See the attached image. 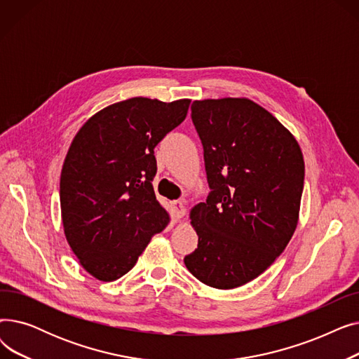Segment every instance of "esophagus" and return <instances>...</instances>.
Returning <instances> with one entry per match:
<instances>
[{"label":"esophagus","mask_w":359,"mask_h":359,"mask_svg":"<svg viewBox=\"0 0 359 359\" xmlns=\"http://www.w3.org/2000/svg\"><path fill=\"white\" fill-rule=\"evenodd\" d=\"M172 212H173L175 219H180V218L184 217L186 210H184V206H183V203L180 201H173L172 202Z\"/></svg>","instance_id":"34e87169"}]
</instances>
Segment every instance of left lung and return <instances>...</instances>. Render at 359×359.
<instances>
[{
    "label": "left lung",
    "instance_id": "1",
    "mask_svg": "<svg viewBox=\"0 0 359 359\" xmlns=\"http://www.w3.org/2000/svg\"><path fill=\"white\" fill-rule=\"evenodd\" d=\"M210 195L191 211L198 249L184 265L205 285L241 287L290 243L304 187L303 153L291 132L249 99L195 100Z\"/></svg>",
    "mask_w": 359,
    "mask_h": 359
}]
</instances>
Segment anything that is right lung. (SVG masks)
Segmentation results:
<instances>
[{
  "instance_id": "1",
  "label": "right lung",
  "mask_w": 359,
  "mask_h": 359,
  "mask_svg": "<svg viewBox=\"0 0 359 359\" xmlns=\"http://www.w3.org/2000/svg\"><path fill=\"white\" fill-rule=\"evenodd\" d=\"M189 104L132 97L97 111L72 140L60 183L64 233L94 278L123 276L167 227L153 187L154 148L184 121Z\"/></svg>"
}]
</instances>
